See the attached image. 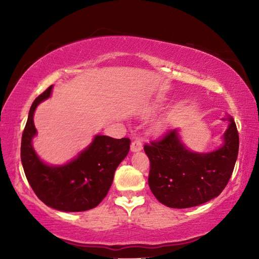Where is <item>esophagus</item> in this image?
I'll list each match as a JSON object with an SVG mask.
<instances>
[{"label": "esophagus", "instance_id": "esophagus-1", "mask_svg": "<svg viewBox=\"0 0 259 259\" xmlns=\"http://www.w3.org/2000/svg\"><path fill=\"white\" fill-rule=\"evenodd\" d=\"M142 148H144V146H142V142L140 140L136 139L131 142V151L133 152L140 151V150H142Z\"/></svg>", "mask_w": 259, "mask_h": 259}]
</instances>
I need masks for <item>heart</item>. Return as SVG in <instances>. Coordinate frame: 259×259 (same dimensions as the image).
<instances>
[{"label":"heart","mask_w":259,"mask_h":259,"mask_svg":"<svg viewBox=\"0 0 259 259\" xmlns=\"http://www.w3.org/2000/svg\"><path fill=\"white\" fill-rule=\"evenodd\" d=\"M161 126H162V124H161V123H159V124L157 125V128H158V129H161Z\"/></svg>","instance_id":"obj_1"}]
</instances>
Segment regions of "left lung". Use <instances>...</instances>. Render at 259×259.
Returning a JSON list of instances; mask_svg holds the SVG:
<instances>
[{
  "mask_svg": "<svg viewBox=\"0 0 259 259\" xmlns=\"http://www.w3.org/2000/svg\"><path fill=\"white\" fill-rule=\"evenodd\" d=\"M223 144L210 152L191 151L181 141L179 129L145 145L150 160L148 184L152 194L170 208L199 206L221 195L228 184L238 156V131L233 117Z\"/></svg>",
  "mask_w": 259,
  "mask_h": 259,
  "instance_id": "1",
  "label": "left lung"
}]
</instances>
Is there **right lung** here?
I'll return each mask as SVG.
<instances>
[{
    "instance_id": "right-lung-1",
    "label": "right lung",
    "mask_w": 259,
    "mask_h": 259,
    "mask_svg": "<svg viewBox=\"0 0 259 259\" xmlns=\"http://www.w3.org/2000/svg\"><path fill=\"white\" fill-rule=\"evenodd\" d=\"M52 88L38 96L30 108L22 135V166L33 191L47 206L65 212L85 211L107 196L115 169L128 155L131 141L97 135L71 161L56 166L46 163L32 146L37 134L33 117L38 104L51 97Z\"/></svg>"
}]
</instances>
